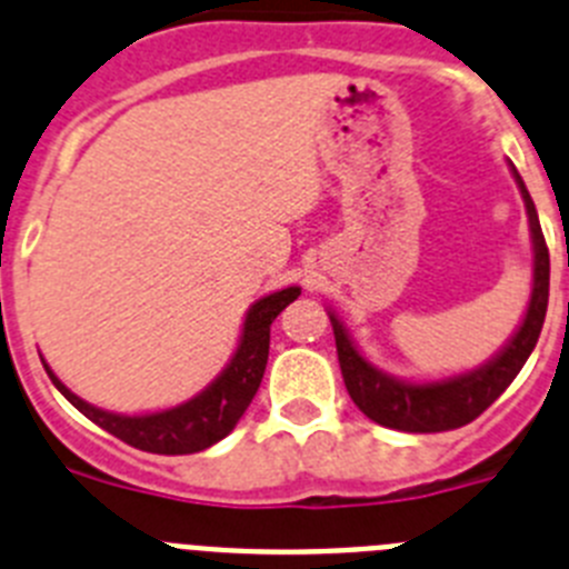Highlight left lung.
I'll use <instances>...</instances> for the list:
<instances>
[{
  "label": "left lung",
  "mask_w": 569,
  "mask_h": 569,
  "mask_svg": "<svg viewBox=\"0 0 569 569\" xmlns=\"http://www.w3.org/2000/svg\"><path fill=\"white\" fill-rule=\"evenodd\" d=\"M513 178L521 189V198H525L530 238H533V291H530V306H527L519 331L510 337L508 346L501 348L493 360L473 368V371L457 373V377H448V380L439 382L397 380L391 373H382L380 368H373L357 351L348 331L342 329V322L329 311L342 380H346L355 406L373 422L408 433H439L462 428V425L473 422L485 408L493 406L501 391L516 380V373L521 371L530 351L536 348L541 326H545L547 297H550V252H547L545 234H541L533 198H530L525 181L516 170Z\"/></svg>",
  "instance_id": "left-lung-1"
}]
</instances>
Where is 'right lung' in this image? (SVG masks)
<instances>
[{"mask_svg":"<svg viewBox=\"0 0 569 569\" xmlns=\"http://www.w3.org/2000/svg\"><path fill=\"white\" fill-rule=\"evenodd\" d=\"M300 289L272 291V295L260 297L258 303L249 309L247 322H243V335H240L238 351L232 355L229 366L223 368L198 397L189 402H181L176 408L156 413H141V417H124V413H110L101 408L90 406L81 397H76L64 382L50 371L44 362V371L53 380V386L64 393L70 406L79 408L87 419H93L99 428L119 437L121 442L132 445L147 453H163V457H178V453H198L209 445L221 442L232 431L249 402L258 393L260 380H263L266 360H269V329H272L274 317L297 300Z\"/></svg>","mask_w":569,"mask_h":569,"instance_id":"right-lung-1","label":"right lung"}]
</instances>
